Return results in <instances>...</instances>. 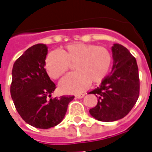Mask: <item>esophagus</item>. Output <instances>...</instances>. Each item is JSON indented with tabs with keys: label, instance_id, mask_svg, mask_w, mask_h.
<instances>
[{
	"label": "esophagus",
	"instance_id": "1",
	"mask_svg": "<svg viewBox=\"0 0 152 152\" xmlns=\"http://www.w3.org/2000/svg\"><path fill=\"white\" fill-rule=\"evenodd\" d=\"M84 96H85V94H76L75 97L76 99H82V98H84Z\"/></svg>",
	"mask_w": 152,
	"mask_h": 152
}]
</instances>
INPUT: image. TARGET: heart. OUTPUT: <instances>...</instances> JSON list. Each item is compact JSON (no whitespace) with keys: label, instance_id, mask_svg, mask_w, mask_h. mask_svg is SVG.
Returning <instances> with one entry per match:
<instances>
[{"label":"heart","instance_id":"b5f03b06","mask_svg":"<svg viewBox=\"0 0 152 152\" xmlns=\"http://www.w3.org/2000/svg\"><path fill=\"white\" fill-rule=\"evenodd\" d=\"M75 72L60 80L58 87L64 94H78L86 90L90 82L99 84L111 69L112 53L103 46L85 43L69 44L61 52L51 51L45 60V67L52 79H58L74 63Z\"/></svg>","mask_w":152,"mask_h":152}]
</instances>
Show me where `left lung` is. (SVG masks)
Here are the masks:
<instances>
[{
	"label": "left lung",
	"instance_id": "8db88e82",
	"mask_svg": "<svg viewBox=\"0 0 152 152\" xmlns=\"http://www.w3.org/2000/svg\"><path fill=\"white\" fill-rule=\"evenodd\" d=\"M112 51V72L99 87L89 93L98 98L97 105L89 110V113L94 119L103 122L124 117L135 105L140 89L135 58L120 44H114Z\"/></svg>",
	"mask_w": 152,
	"mask_h": 152
}]
</instances>
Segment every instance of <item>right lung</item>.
Listing matches in <instances>:
<instances>
[{
    "instance_id": "add662e5",
    "label": "right lung",
    "mask_w": 152,
    "mask_h": 152,
    "mask_svg": "<svg viewBox=\"0 0 152 152\" xmlns=\"http://www.w3.org/2000/svg\"><path fill=\"white\" fill-rule=\"evenodd\" d=\"M48 47L32 45L15 61L10 86L13 102L23 120L37 129L54 127L63 121L74 96L48 99L56 89L45 69Z\"/></svg>"
}]
</instances>
